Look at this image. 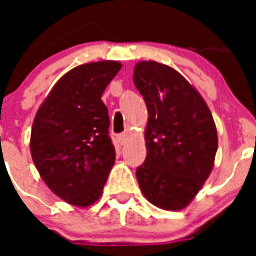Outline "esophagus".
Here are the masks:
<instances>
[{"label": "esophagus", "instance_id": "34e87169", "mask_svg": "<svg viewBox=\"0 0 256 256\" xmlns=\"http://www.w3.org/2000/svg\"><path fill=\"white\" fill-rule=\"evenodd\" d=\"M126 137H128V136H126V133H120V134L118 136V141H119V144H126Z\"/></svg>", "mask_w": 256, "mask_h": 256}]
</instances>
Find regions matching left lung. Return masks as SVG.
Segmentation results:
<instances>
[{"label": "left lung", "instance_id": "8db88e82", "mask_svg": "<svg viewBox=\"0 0 256 256\" xmlns=\"http://www.w3.org/2000/svg\"><path fill=\"white\" fill-rule=\"evenodd\" d=\"M133 82L148 110L144 162L136 170L151 204L180 210L191 202L214 164L218 136L212 112L178 72L155 61L134 66Z\"/></svg>", "mask_w": 256, "mask_h": 256}]
</instances>
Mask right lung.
<instances>
[{
    "label": "right lung",
    "instance_id": "1",
    "mask_svg": "<svg viewBox=\"0 0 256 256\" xmlns=\"http://www.w3.org/2000/svg\"><path fill=\"white\" fill-rule=\"evenodd\" d=\"M120 68L116 61L74 68L36 114L32 159L50 190L69 204H94L114 165L110 119L101 96Z\"/></svg>",
    "mask_w": 256,
    "mask_h": 256
}]
</instances>
